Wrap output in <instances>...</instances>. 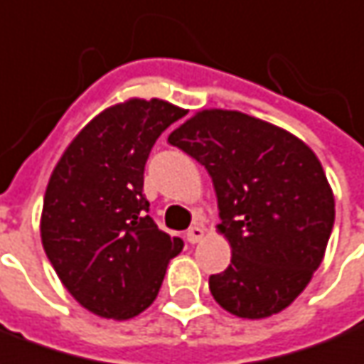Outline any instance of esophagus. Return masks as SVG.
I'll use <instances>...</instances> for the list:
<instances>
[{
  "mask_svg": "<svg viewBox=\"0 0 364 364\" xmlns=\"http://www.w3.org/2000/svg\"><path fill=\"white\" fill-rule=\"evenodd\" d=\"M186 239H188V243H200L203 239V229L202 228H198V225H194V228H190L188 229V233H186Z\"/></svg>",
  "mask_w": 364,
  "mask_h": 364,
  "instance_id": "obj_1",
  "label": "esophagus"
}]
</instances>
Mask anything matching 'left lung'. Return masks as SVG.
<instances>
[{"label":"left lung","instance_id":"left-lung-1","mask_svg":"<svg viewBox=\"0 0 364 364\" xmlns=\"http://www.w3.org/2000/svg\"><path fill=\"white\" fill-rule=\"evenodd\" d=\"M170 145L205 166L231 264L211 296L239 318L282 311L308 286L335 221L333 192L298 136L241 112L205 109L172 131Z\"/></svg>","mask_w":364,"mask_h":364}]
</instances>
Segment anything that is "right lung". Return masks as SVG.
Here are the masks:
<instances>
[{
  "instance_id": "right-lung-1",
  "label": "right lung",
  "mask_w": 364,
  "mask_h": 364,
  "mask_svg": "<svg viewBox=\"0 0 364 364\" xmlns=\"http://www.w3.org/2000/svg\"><path fill=\"white\" fill-rule=\"evenodd\" d=\"M184 109L129 100L102 112L64 151L46 186L41 237L66 290L95 316L129 319L161 290L184 241L159 229L143 194L145 164Z\"/></svg>"
}]
</instances>
